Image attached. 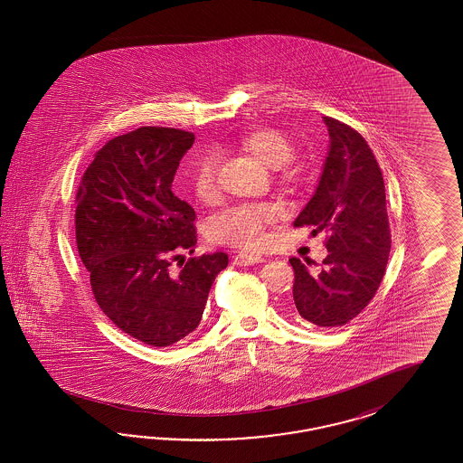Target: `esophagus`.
Masks as SVG:
<instances>
[{
  "label": "esophagus",
  "mask_w": 463,
  "mask_h": 463,
  "mask_svg": "<svg viewBox=\"0 0 463 463\" xmlns=\"http://www.w3.org/2000/svg\"><path fill=\"white\" fill-rule=\"evenodd\" d=\"M263 261H265V258L260 254L239 252L234 256V265H238V267H251L254 263H263Z\"/></svg>",
  "instance_id": "obj_1"
}]
</instances>
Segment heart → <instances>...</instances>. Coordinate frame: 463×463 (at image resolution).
<instances>
[{"label": "heart", "mask_w": 463, "mask_h": 463, "mask_svg": "<svg viewBox=\"0 0 463 463\" xmlns=\"http://www.w3.org/2000/svg\"><path fill=\"white\" fill-rule=\"evenodd\" d=\"M239 146L260 163L277 169L281 184L290 186L298 180V169L290 163L294 144L277 128H256L239 139ZM219 155L207 151L198 157L192 173V186L196 198L212 202L217 196ZM280 219V211L269 203L239 205L215 215L211 222V236L242 251H256L268 242V227Z\"/></svg>", "instance_id": "b5f03b06"}]
</instances>
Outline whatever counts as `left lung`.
Returning <instances> with one entry per match:
<instances>
[{"instance_id":"8db88e82","label":"left lung","mask_w":463,"mask_h":463,"mask_svg":"<svg viewBox=\"0 0 463 463\" xmlns=\"http://www.w3.org/2000/svg\"><path fill=\"white\" fill-rule=\"evenodd\" d=\"M329 151L317 188L295 227L327 231L323 267L292 258L297 312L319 327L350 323L379 290L391 252L385 184L366 140L350 126L323 117ZM316 265V263H314Z\"/></svg>"}]
</instances>
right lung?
Instances as JSON below:
<instances>
[{"mask_svg":"<svg viewBox=\"0 0 463 463\" xmlns=\"http://www.w3.org/2000/svg\"><path fill=\"white\" fill-rule=\"evenodd\" d=\"M195 136L140 127L109 140L76 195V242L99 308L118 329L151 346L194 333L225 252L173 261L196 244L195 211L171 184ZM182 263V265H183Z\"/></svg>","mask_w":463,"mask_h":463,"instance_id":"obj_1","label":"right lung"}]
</instances>
